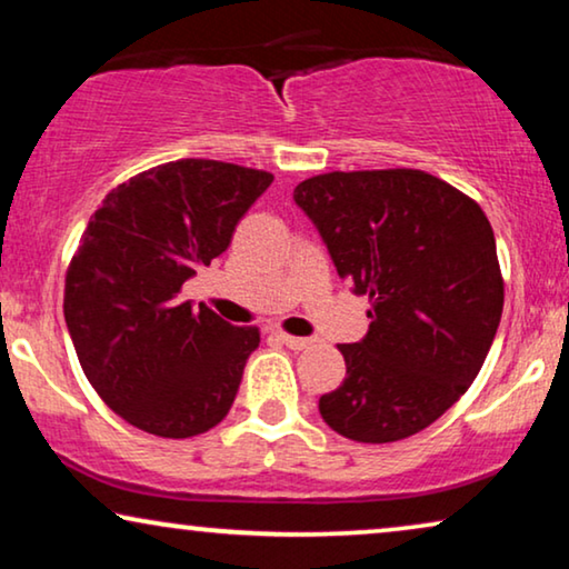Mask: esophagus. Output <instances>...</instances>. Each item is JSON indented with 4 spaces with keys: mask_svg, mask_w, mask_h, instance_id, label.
<instances>
[{
    "mask_svg": "<svg viewBox=\"0 0 569 569\" xmlns=\"http://www.w3.org/2000/svg\"><path fill=\"white\" fill-rule=\"evenodd\" d=\"M279 341H282V345H287L290 349H295V352H300V349H308L310 345H313V339L290 337V333H279Z\"/></svg>",
    "mask_w": 569,
    "mask_h": 569,
    "instance_id": "esophagus-1",
    "label": "esophagus"
}]
</instances>
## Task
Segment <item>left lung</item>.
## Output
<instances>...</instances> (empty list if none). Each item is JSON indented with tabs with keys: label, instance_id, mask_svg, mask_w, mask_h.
<instances>
[{
	"label": "left lung",
	"instance_id": "8db88e82",
	"mask_svg": "<svg viewBox=\"0 0 569 569\" xmlns=\"http://www.w3.org/2000/svg\"><path fill=\"white\" fill-rule=\"evenodd\" d=\"M339 277L370 298V329L339 345L347 378L318 401L357 442H396L446 415L479 376L502 316L495 232L477 201L425 170H352L298 183Z\"/></svg>",
	"mask_w": 569,
	"mask_h": 569
}]
</instances>
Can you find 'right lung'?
Instances as JSON below:
<instances>
[{
	"instance_id": "obj_1",
	"label": "right lung",
	"mask_w": 569,
	"mask_h": 569,
	"mask_svg": "<svg viewBox=\"0 0 569 569\" xmlns=\"http://www.w3.org/2000/svg\"><path fill=\"white\" fill-rule=\"evenodd\" d=\"M274 176L220 160L144 170L103 199L64 287L80 365L121 419L158 438H193L236 401L259 329L178 300L186 279L228 251Z\"/></svg>"
}]
</instances>
